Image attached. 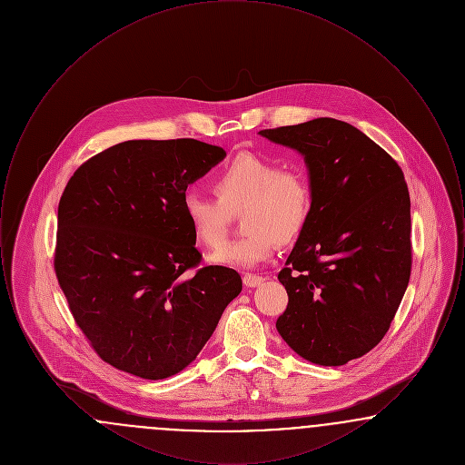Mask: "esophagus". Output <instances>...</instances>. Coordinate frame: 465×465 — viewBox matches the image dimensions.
Instances as JSON below:
<instances>
[{
    "label": "esophagus",
    "mask_w": 465,
    "mask_h": 465,
    "mask_svg": "<svg viewBox=\"0 0 465 465\" xmlns=\"http://www.w3.org/2000/svg\"><path fill=\"white\" fill-rule=\"evenodd\" d=\"M263 277H260V275H252V273H245L243 275V286L245 288H258V286H262L263 284Z\"/></svg>",
    "instance_id": "34e87169"
}]
</instances>
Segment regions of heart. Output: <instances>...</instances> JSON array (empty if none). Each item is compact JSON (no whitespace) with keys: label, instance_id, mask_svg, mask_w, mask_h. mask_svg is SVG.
<instances>
[{"label":"heart","instance_id":"1","mask_svg":"<svg viewBox=\"0 0 465 465\" xmlns=\"http://www.w3.org/2000/svg\"><path fill=\"white\" fill-rule=\"evenodd\" d=\"M213 190L218 199L199 190H188L183 197V214L195 239L205 247H216L224 239L230 214L239 213L245 232L209 254L213 265H262L273 254L277 239H296L309 220V179L300 167H281L275 158L235 156L214 176Z\"/></svg>","mask_w":465,"mask_h":465}]
</instances>
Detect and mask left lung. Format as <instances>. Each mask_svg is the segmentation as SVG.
<instances>
[{
	"label": "left lung",
	"instance_id": "obj_1",
	"mask_svg": "<svg viewBox=\"0 0 465 465\" xmlns=\"http://www.w3.org/2000/svg\"><path fill=\"white\" fill-rule=\"evenodd\" d=\"M303 156L312 207L279 281L277 331L303 359L341 366L389 331L411 272L410 193L396 160L334 118L260 131Z\"/></svg>",
	"mask_w": 465,
	"mask_h": 465
}]
</instances>
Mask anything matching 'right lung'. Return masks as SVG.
Segmentation results:
<instances>
[{
	"instance_id": "add662e5",
	"label": "right lung",
	"mask_w": 465,
	"mask_h": 465,
	"mask_svg": "<svg viewBox=\"0 0 465 465\" xmlns=\"http://www.w3.org/2000/svg\"><path fill=\"white\" fill-rule=\"evenodd\" d=\"M224 156L197 139L125 141L67 181L55 273L76 324L116 370L146 380L183 371L242 291L233 268L184 275L202 256L183 197Z\"/></svg>"
}]
</instances>
